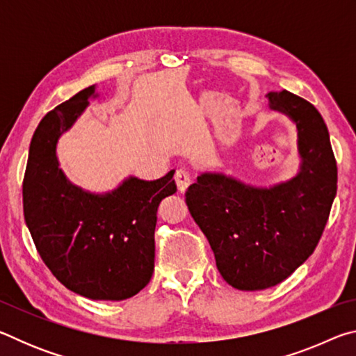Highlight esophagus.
Returning <instances> with one entry per match:
<instances>
[{
    "label": "esophagus",
    "mask_w": 356,
    "mask_h": 356,
    "mask_svg": "<svg viewBox=\"0 0 356 356\" xmlns=\"http://www.w3.org/2000/svg\"><path fill=\"white\" fill-rule=\"evenodd\" d=\"M174 180H176L177 188L180 193H185L186 188H188L191 184V174L186 168H180V170L176 171V176H174Z\"/></svg>",
    "instance_id": "obj_1"
}]
</instances>
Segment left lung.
I'll list each match as a JSON object with an SVG mask.
<instances>
[{
    "label": "left lung",
    "instance_id": "1",
    "mask_svg": "<svg viewBox=\"0 0 356 356\" xmlns=\"http://www.w3.org/2000/svg\"><path fill=\"white\" fill-rule=\"evenodd\" d=\"M267 97L270 110L286 114L297 127L298 172L268 188L202 172L186 190V206L209 240L216 268L238 291L280 284L314 252L337 190L321 113L289 91Z\"/></svg>",
    "mask_w": 356,
    "mask_h": 356
}]
</instances>
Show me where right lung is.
<instances>
[{"label":"right lung","mask_w":356,"mask_h":356,"mask_svg":"<svg viewBox=\"0 0 356 356\" xmlns=\"http://www.w3.org/2000/svg\"><path fill=\"white\" fill-rule=\"evenodd\" d=\"M97 97L94 84L40 120L23 179V212L42 261L59 282L86 298L120 301L152 278L156 209L177 186L174 170L156 180L129 176L106 193L86 191L65 177L58 141Z\"/></svg>","instance_id":"add662e5"}]
</instances>
